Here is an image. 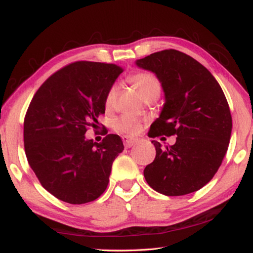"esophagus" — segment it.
<instances>
[{"label": "esophagus", "mask_w": 253, "mask_h": 253, "mask_svg": "<svg viewBox=\"0 0 253 253\" xmlns=\"http://www.w3.org/2000/svg\"><path fill=\"white\" fill-rule=\"evenodd\" d=\"M123 142H124V145H125L126 148H129L136 143V140L132 139V138H129V137H127V136H124L123 137Z\"/></svg>", "instance_id": "34e87169"}]
</instances>
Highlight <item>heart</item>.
I'll return each instance as SVG.
<instances>
[{
    "instance_id": "obj_1",
    "label": "heart",
    "mask_w": 253,
    "mask_h": 253,
    "mask_svg": "<svg viewBox=\"0 0 253 253\" xmlns=\"http://www.w3.org/2000/svg\"><path fill=\"white\" fill-rule=\"evenodd\" d=\"M130 84L137 89L139 95L146 101L149 99H157L162 91V84L155 75L148 71H137L129 77ZM119 92L118 84H113L105 96V108L113 109L116 105ZM142 125L136 118L129 115H124L115 123V129L127 135H136L140 131Z\"/></svg>"
}]
</instances>
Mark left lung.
Instances as JSON below:
<instances>
[{"label":"left lung","instance_id":"1","mask_svg":"<svg viewBox=\"0 0 253 253\" xmlns=\"http://www.w3.org/2000/svg\"><path fill=\"white\" fill-rule=\"evenodd\" d=\"M136 66L155 74L165 96L148 136H177L172 146L152 140L156 156L145 179L164 195L193 193L211 181L228 151L232 117L223 90L207 68L174 49L136 60Z\"/></svg>","mask_w":253,"mask_h":253}]
</instances>
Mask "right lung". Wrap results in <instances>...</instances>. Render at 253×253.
I'll list each match as a JSON object with an SVG mask.
<instances>
[{
	"instance_id": "right-lung-1",
	"label": "right lung",
	"mask_w": 253,
	"mask_h": 253,
	"mask_svg": "<svg viewBox=\"0 0 253 253\" xmlns=\"http://www.w3.org/2000/svg\"><path fill=\"white\" fill-rule=\"evenodd\" d=\"M122 72L111 63H70L49 77L30 102L23 128L25 155L41 185L63 202H91L108 185L123 140L109 134L95 143L84 134L99 125L106 93Z\"/></svg>"
}]
</instances>
